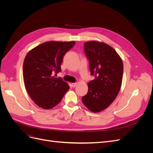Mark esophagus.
<instances>
[{"label": "esophagus", "instance_id": "esophagus-1", "mask_svg": "<svg viewBox=\"0 0 153 153\" xmlns=\"http://www.w3.org/2000/svg\"><path fill=\"white\" fill-rule=\"evenodd\" d=\"M77 84H78V83L75 82V83H73V84H71V85H72L73 87H75L77 85Z\"/></svg>", "mask_w": 153, "mask_h": 153}]
</instances>
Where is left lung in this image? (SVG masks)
I'll use <instances>...</instances> for the list:
<instances>
[{
    "mask_svg": "<svg viewBox=\"0 0 153 153\" xmlns=\"http://www.w3.org/2000/svg\"><path fill=\"white\" fill-rule=\"evenodd\" d=\"M84 52L89 61L91 75L95 78L88 83V92L82 100L91 112H99L107 108L119 93L123 63L115 50L102 42H85Z\"/></svg>",
    "mask_w": 153,
    "mask_h": 153,
    "instance_id": "left-lung-1",
    "label": "left lung"
}]
</instances>
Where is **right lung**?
Returning a JSON list of instances; mask_svg holds the SVG:
<instances>
[{"mask_svg": "<svg viewBox=\"0 0 153 153\" xmlns=\"http://www.w3.org/2000/svg\"><path fill=\"white\" fill-rule=\"evenodd\" d=\"M75 44V41H48L32 49L25 56L23 65L25 86L31 99L41 108H53L69 89L62 78L53 75L61 71L64 55Z\"/></svg>", "mask_w": 153, "mask_h": 153, "instance_id": "obj_1", "label": "right lung"}]
</instances>
